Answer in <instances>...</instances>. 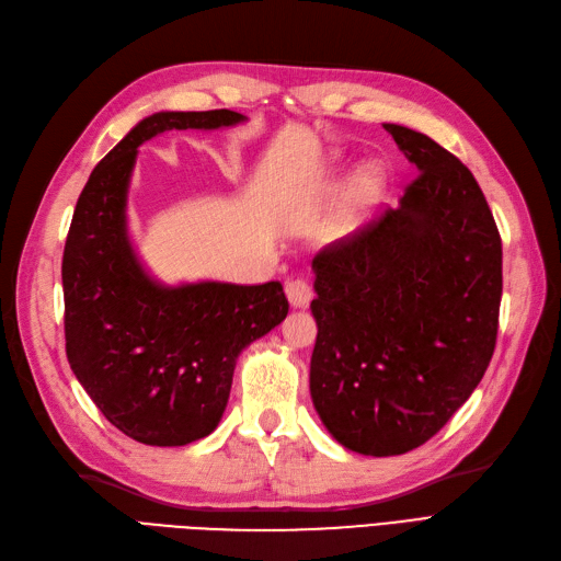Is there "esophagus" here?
<instances>
[{
  "label": "esophagus",
  "mask_w": 561,
  "mask_h": 561,
  "mask_svg": "<svg viewBox=\"0 0 561 561\" xmlns=\"http://www.w3.org/2000/svg\"><path fill=\"white\" fill-rule=\"evenodd\" d=\"M285 295H287V301H290V307H295V309H307L313 299L311 287L304 280H287Z\"/></svg>",
  "instance_id": "esophagus-1"
}]
</instances>
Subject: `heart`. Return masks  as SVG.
<instances>
[{"mask_svg":"<svg viewBox=\"0 0 561 561\" xmlns=\"http://www.w3.org/2000/svg\"><path fill=\"white\" fill-rule=\"evenodd\" d=\"M386 186V175L383 168L377 163H367L363 165L358 173L353 178L351 184V203H348V213L339 219L336 225V233H346L351 231L355 225H358L360 213L369 210L375 203L381 198Z\"/></svg>","mask_w":561,"mask_h":561,"instance_id":"1","label":"heart"}]
</instances>
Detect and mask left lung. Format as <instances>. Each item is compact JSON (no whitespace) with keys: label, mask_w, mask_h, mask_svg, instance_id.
Masks as SVG:
<instances>
[{"label":"left lung","mask_w":561,"mask_h":561,"mask_svg":"<svg viewBox=\"0 0 561 561\" xmlns=\"http://www.w3.org/2000/svg\"><path fill=\"white\" fill-rule=\"evenodd\" d=\"M416 168L398 208L313 260V407L365 456L421 447L496 346L501 236L478 180L428 135L383 124Z\"/></svg>","instance_id":"obj_1"}]
</instances>
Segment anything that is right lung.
I'll return each mask as SVG.
<instances>
[{"instance_id": "1", "label": "right lung", "mask_w": 561, "mask_h": 561, "mask_svg": "<svg viewBox=\"0 0 561 561\" xmlns=\"http://www.w3.org/2000/svg\"><path fill=\"white\" fill-rule=\"evenodd\" d=\"M241 122L231 110L151 114L93 168L77 201L62 252L67 360L98 410L135 443L182 447L210 435L239 353L290 309L278 280L168 287L147 274L128 239L138 147L165 130Z\"/></svg>"}]
</instances>
